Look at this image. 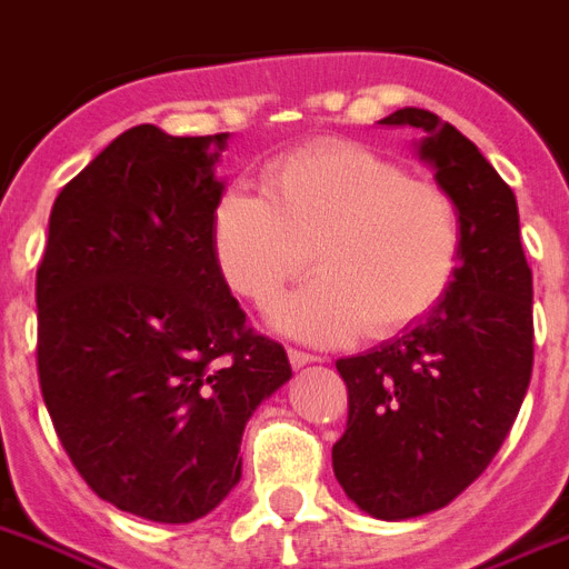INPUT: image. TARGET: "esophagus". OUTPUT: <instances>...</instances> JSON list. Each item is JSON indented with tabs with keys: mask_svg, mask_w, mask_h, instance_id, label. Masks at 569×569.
I'll use <instances>...</instances> for the list:
<instances>
[{
	"mask_svg": "<svg viewBox=\"0 0 569 569\" xmlns=\"http://www.w3.org/2000/svg\"><path fill=\"white\" fill-rule=\"evenodd\" d=\"M289 362H292V368H303V365L321 362V359H318V357H312V353H303V350H295V348H289Z\"/></svg>",
	"mask_w": 569,
	"mask_h": 569,
	"instance_id": "esophagus-1",
	"label": "esophagus"
}]
</instances>
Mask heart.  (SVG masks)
Here are the masks:
<instances>
[{"mask_svg": "<svg viewBox=\"0 0 569 569\" xmlns=\"http://www.w3.org/2000/svg\"><path fill=\"white\" fill-rule=\"evenodd\" d=\"M262 192L228 189L212 210V253L224 283L269 309L309 269L307 289L274 312L295 339H382L418 325L450 292L461 221L436 183L357 142H316L271 160Z\"/></svg>", "mask_w": 569, "mask_h": 569, "instance_id": "b5f03b06", "label": "heart"}]
</instances>
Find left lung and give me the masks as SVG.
I'll list each match as a JSON object with an SVG mask.
<instances>
[{
  "instance_id": "left-lung-1",
  "label": "left lung",
  "mask_w": 569,
  "mask_h": 569,
  "mask_svg": "<svg viewBox=\"0 0 569 569\" xmlns=\"http://www.w3.org/2000/svg\"><path fill=\"white\" fill-rule=\"evenodd\" d=\"M380 124L418 131L415 154L459 210L461 260L445 300L380 348L339 359L348 429L336 479L365 515L445 509L509 436L532 377V271L511 187L482 151L420 108Z\"/></svg>"
}]
</instances>
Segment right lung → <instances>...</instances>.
<instances>
[{"instance_id": "add662e5", "label": "right lung", "mask_w": 569, "mask_h": 569, "mask_svg": "<svg viewBox=\"0 0 569 569\" xmlns=\"http://www.w3.org/2000/svg\"><path fill=\"white\" fill-rule=\"evenodd\" d=\"M228 137L119 133L54 198L37 269L60 445L101 500L154 523H192L237 488L244 423L292 377L212 253Z\"/></svg>"}]
</instances>
